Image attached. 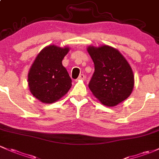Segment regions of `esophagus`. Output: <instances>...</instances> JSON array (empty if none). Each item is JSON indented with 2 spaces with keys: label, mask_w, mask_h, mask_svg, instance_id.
Returning <instances> with one entry per match:
<instances>
[{
  "label": "esophagus",
  "mask_w": 159,
  "mask_h": 159,
  "mask_svg": "<svg viewBox=\"0 0 159 159\" xmlns=\"http://www.w3.org/2000/svg\"><path fill=\"white\" fill-rule=\"evenodd\" d=\"M85 79V76L83 74H80L79 76V77L76 79V81H79V80H83Z\"/></svg>",
  "instance_id": "obj_1"
}]
</instances>
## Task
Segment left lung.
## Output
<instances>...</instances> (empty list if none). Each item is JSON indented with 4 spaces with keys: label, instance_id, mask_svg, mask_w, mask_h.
<instances>
[{
    "label": "left lung",
    "instance_id": "obj_1",
    "mask_svg": "<svg viewBox=\"0 0 159 159\" xmlns=\"http://www.w3.org/2000/svg\"><path fill=\"white\" fill-rule=\"evenodd\" d=\"M87 52L95 66L89 83L94 96L107 107L116 106L127 99L134 89V76L125 57L118 50L106 45L89 46Z\"/></svg>",
    "mask_w": 159,
    "mask_h": 159
}]
</instances>
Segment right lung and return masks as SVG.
<instances>
[{
  "instance_id": "1",
  "label": "right lung",
  "mask_w": 159,
  "mask_h": 159,
  "mask_svg": "<svg viewBox=\"0 0 159 159\" xmlns=\"http://www.w3.org/2000/svg\"><path fill=\"white\" fill-rule=\"evenodd\" d=\"M69 51V47L51 45L35 57L28 73V85L30 93L41 102L54 103L71 88L72 80L62 64Z\"/></svg>"
}]
</instances>
